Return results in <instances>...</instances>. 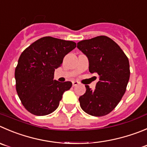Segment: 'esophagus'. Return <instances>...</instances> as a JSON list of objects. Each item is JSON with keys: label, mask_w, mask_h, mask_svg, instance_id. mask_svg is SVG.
Wrapping results in <instances>:
<instances>
[{"label": "esophagus", "mask_w": 147, "mask_h": 147, "mask_svg": "<svg viewBox=\"0 0 147 147\" xmlns=\"http://www.w3.org/2000/svg\"><path fill=\"white\" fill-rule=\"evenodd\" d=\"M79 82H77V81H73V82H72L73 86H76V85H78V84H79Z\"/></svg>", "instance_id": "1"}]
</instances>
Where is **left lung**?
<instances>
[{
  "mask_svg": "<svg viewBox=\"0 0 147 147\" xmlns=\"http://www.w3.org/2000/svg\"><path fill=\"white\" fill-rule=\"evenodd\" d=\"M77 47L88 58L89 72L99 75L94 90L85 85L86 92L79 98L81 107L92 116L107 115L126 90L130 77L128 58L119 45L106 36L82 40Z\"/></svg>",
  "mask_w": 147,
  "mask_h": 147,
  "instance_id": "8db88e82",
  "label": "left lung"
}]
</instances>
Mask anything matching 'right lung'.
I'll list each match as a JSON object with an SVG mask.
<instances>
[{
	"instance_id": "1",
	"label": "right lung",
	"mask_w": 147,
	"mask_h": 147,
	"mask_svg": "<svg viewBox=\"0 0 147 147\" xmlns=\"http://www.w3.org/2000/svg\"><path fill=\"white\" fill-rule=\"evenodd\" d=\"M76 47L74 42L44 37L25 49L15 70L16 89L25 108L35 115H46L58 108L71 82L53 80L54 72L65 55Z\"/></svg>"
}]
</instances>
